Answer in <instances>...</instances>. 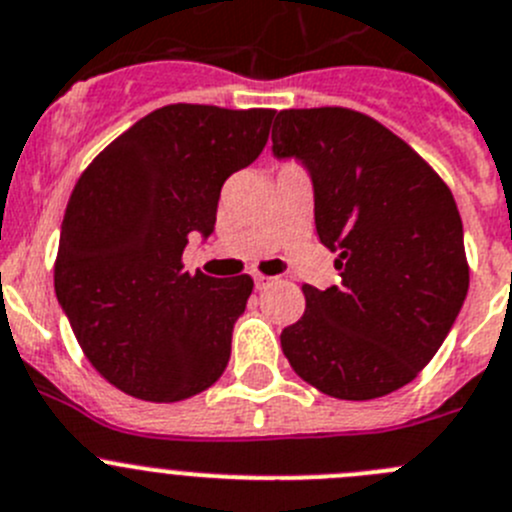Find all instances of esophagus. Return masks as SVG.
Returning <instances> with one entry per match:
<instances>
[{"label":"esophagus","mask_w":512,"mask_h":512,"mask_svg":"<svg viewBox=\"0 0 512 512\" xmlns=\"http://www.w3.org/2000/svg\"><path fill=\"white\" fill-rule=\"evenodd\" d=\"M272 280H275V278H267V275H255V285H257V290H262V288H265V285H270Z\"/></svg>","instance_id":"obj_1"}]
</instances>
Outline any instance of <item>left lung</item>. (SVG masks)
I'll return each instance as SVG.
<instances>
[{"label":"left lung","instance_id":"left-lung-1","mask_svg":"<svg viewBox=\"0 0 512 512\" xmlns=\"http://www.w3.org/2000/svg\"><path fill=\"white\" fill-rule=\"evenodd\" d=\"M272 154L308 169L315 229L341 285H303L305 313L280 333L295 374L336 399L401 389L432 361L467 288L450 186L409 143L351 108L275 113Z\"/></svg>","mask_w":512,"mask_h":512}]
</instances>
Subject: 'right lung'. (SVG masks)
<instances>
[{
	"instance_id": "obj_1",
	"label": "right lung",
	"mask_w": 512,
	"mask_h": 512,
	"mask_svg": "<svg viewBox=\"0 0 512 512\" xmlns=\"http://www.w3.org/2000/svg\"><path fill=\"white\" fill-rule=\"evenodd\" d=\"M275 111L174 103L148 113L83 171L62 217L55 293L105 381L143 401L189 399L227 369L250 275L184 270L209 237L222 184L265 148Z\"/></svg>"
}]
</instances>
